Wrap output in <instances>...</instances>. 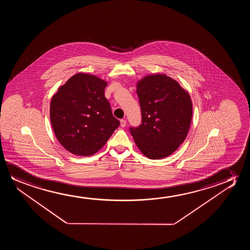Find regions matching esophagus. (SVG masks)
Masks as SVG:
<instances>
[{
  "mask_svg": "<svg viewBox=\"0 0 250 250\" xmlns=\"http://www.w3.org/2000/svg\"><path fill=\"white\" fill-rule=\"evenodd\" d=\"M126 125V120H120V126L125 127Z\"/></svg>",
  "mask_w": 250,
  "mask_h": 250,
  "instance_id": "obj_1",
  "label": "esophagus"
}]
</instances>
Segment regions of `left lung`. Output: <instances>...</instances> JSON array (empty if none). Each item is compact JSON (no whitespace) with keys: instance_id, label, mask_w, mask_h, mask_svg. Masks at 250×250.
<instances>
[{"instance_id":"left-lung-1","label":"left lung","mask_w":250,"mask_h":250,"mask_svg":"<svg viewBox=\"0 0 250 250\" xmlns=\"http://www.w3.org/2000/svg\"><path fill=\"white\" fill-rule=\"evenodd\" d=\"M142 121L130 133L139 150L151 160L167 157L187 137L193 106L187 90L166 74L145 76L137 83Z\"/></svg>"}]
</instances>
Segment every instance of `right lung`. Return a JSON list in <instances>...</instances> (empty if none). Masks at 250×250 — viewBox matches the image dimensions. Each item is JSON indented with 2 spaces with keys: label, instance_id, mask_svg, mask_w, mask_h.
<instances>
[{
  "label": "right lung",
  "instance_id": "add662e5",
  "mask_svg": "<svg viewBox=\"0 0 250 250\" xmlns=\"http://www.w3.org/2000/svg\"><path fill=\"white\" fill-rule=\"evenodd\" d=\"M107 82L79 72L52 96L50 121L55 137L66 150L89 156L106 144L120 122L104 96Z\"/></svg>",
  "mask_w": 250,
  "mask_h": 250
}]
</instances>
